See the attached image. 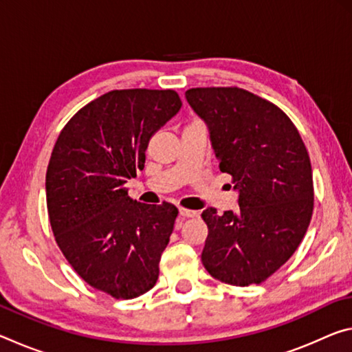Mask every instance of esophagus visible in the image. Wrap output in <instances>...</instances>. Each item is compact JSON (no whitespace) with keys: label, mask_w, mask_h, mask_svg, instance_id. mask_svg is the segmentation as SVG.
<instances>
[{"label":"esophagus","mask_w":352,"mask_h":352,"mask_svg":"<svg viewBox=\"0 0 352 352\" xmlns=\"http://www.w3.org/2000/svg\"><path fill=\"white\" fill-rule=\"evenodd\" d=\"M180 216L182 217H197L199 216V211L186 210V208H180Z\"/></svg>","instance_id":"34e87169"}]
</instances>
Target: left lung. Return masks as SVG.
I'll return each instance as SVG.
<instances>
[{
    "label": "left lung",
    "mask_w": 352,
    "mask_h": 352,
    "mask_svg": "<svg viewBox=\"0 0 352 352\" xmlns=\"http://www.w3.org/2000/svg\"><path fill=\"white\" fill-rule=\"evenodd\" d=\"M186 99L210 129L219 168L239 190V210L201 212V262L219 281L261 284L289 261L314 211L307 148L285 113L237 87L190 88Z\"/></svg>",
    "instance_id": "1"
}]
</instances>
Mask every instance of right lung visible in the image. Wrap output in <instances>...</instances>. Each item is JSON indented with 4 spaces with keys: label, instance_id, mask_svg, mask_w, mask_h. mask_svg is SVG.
<instances>
[{
    "label": "right lung",
    "instance_id": "add662e5",
    "mask_svg": "<svg viewBox=\"0 0 352 352\" xmlns=\"http://www.w3.org/2000/svg\"><path fill=\"white\" fill-rule=\"evenodd\" d=\"M180 107L174 90H113L82 107L52 148L46 205L57 245L83 281L116 300L158 279L178 210L140 204L124 184L144 169L148 140Z\"/></svg>",
    "mask_w": 352,
    "mask_h": 352
}]
</instances>
